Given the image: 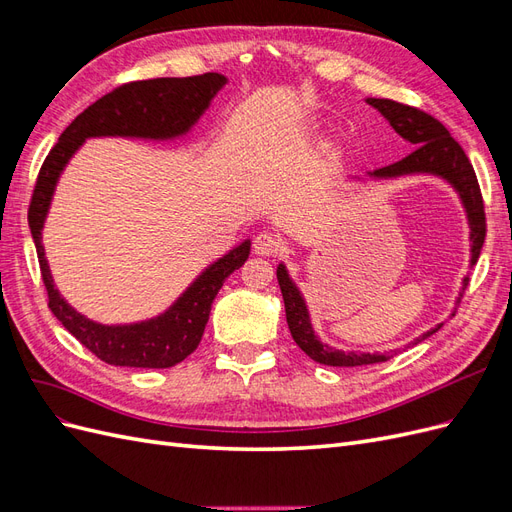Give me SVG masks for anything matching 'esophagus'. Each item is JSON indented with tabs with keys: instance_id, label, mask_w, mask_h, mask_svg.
I'll return each mask as SVG.
<instances>
[{
	"instance_id": "1",
	"label": "esophagus",
	"mask_w": 512,
	"mask_h": 512,
	"mask_svg": "<svg viewBox=\"0 0 512 512\" xmlns=\"http://www.w3.org/2000/svg\"><path fill=\"white\" fill-rule=\"evenodd\" d=\"M282 250V239L273 232H258L254 239V252L260 256H275Z\"/></svg>"
}]
</instances>
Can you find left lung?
I'll use <instances>...</instances> for the list:
<instances>
[{
  "label": "left lung",
  "mask_w": 512,
  "mask_h": 512,
  "mask_svg": "<svg viewBox=\"0 0 512 512\" xmlns=\"http://www.w3.org/2000/svg\"><path fill=\"white\" fill-rule=\"evenodd\" d=\"M369 106H374L376 111L391 123V128L410 143L412 153L404 160L395 164L376 168L374 173H367L371 179H397L406 175H433L444 179L451 188L459 194L461 205L466 209L468 215V226H470V265L478 260L480 247L485 243V207H483V196H480V188L476 181L474 168L466 156V151L459 147L455 138L448 134V130L442 126L438 119L431 115L418 111L414 106L399 104L395 100H384V98H367ZM277 282L282 288L284 307H286V320L288 329L297 346L314 359L316 363L331 365V367H361V365H374L389 361L393 354L389 352H344L335 350L329 344H322L320 337L316 335L312 320H309V312L303 294L299 286L292 282L288 275V269L284 262L277 265ZM468 286V277H463V288ZM463 288L457 297V303L463 297ZM442 324L429 329L421 337L414 339V344L423 342L429 335L440 331Z\"/></svg>",
  "instance_id": "8db88e82"
}]
</instances>
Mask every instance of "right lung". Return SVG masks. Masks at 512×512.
<instances>
[{"label":"right lung","mask_w":512,"mask_h":512,"mask_svg":"<svg viewBox=\"0 0 512 512\" xmlns=\"http://www.w3.org/2000/svg\"><path fill=\"white\" fill-rule=\"evenodd\" d=\"M226 81L224 74L207 72L185 79H149L121 85L87 106L70 123L40 168L27 220L36 243L42 282L49 292V307L89 352L108 365L164 369L190 356L203 339L215 294L224 286L226 277L250 256L252 243L245 239L228 254L211 262L164 314L130 324L94 322L76 312L61 297L44 256L42 228L59 175L87 138L123 136L143 138V141H173L185 136L203 117Z\"/></svg>","instance_id":"add662e5"}]
</instances>
